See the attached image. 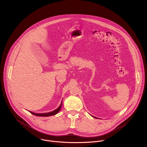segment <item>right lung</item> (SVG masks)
<instances>
[{
	"label": "right lung",
	"instance_id": "add662e5",
	"mask_svg": "<svg viewBox=\"0 0 147 147\" xmlns=\"http://www.w3.org/2000/svg\"><path fill=\"white\" fill-rule=\"evenodd\" d=\"M61 105L62 103H61L60 107L56 109V110L51 112H49V113H34V112H30L29 111L31 114L34 115H35V116H43V117H47V116H52V115H56V113H57L61 109Z\"/></svg>",
	"mask_w": 147,
	"mask_h": 147
}]
</instances>
